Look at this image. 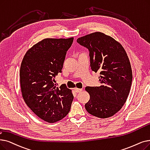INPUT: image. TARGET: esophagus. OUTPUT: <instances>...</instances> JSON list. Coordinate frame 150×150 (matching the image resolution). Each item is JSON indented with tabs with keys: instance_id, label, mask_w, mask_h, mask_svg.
<instances>
[{
	"instance_id": "obj_1",
	"label": "esophagus",
	"mask_w": 150,
	"mask_h": 150,
	"mask_svg": "<svg viewBox=\"0 0 150 150\" xmlns=\"http://www.w3.org/2000/svg\"><path fill=\"white\" fill-rule=\"evenodd\" d=\"M82 90H83L82 89H79V88H75V91L76 93H80L81 91H82Z\"/></svg>"
}]
</instances>
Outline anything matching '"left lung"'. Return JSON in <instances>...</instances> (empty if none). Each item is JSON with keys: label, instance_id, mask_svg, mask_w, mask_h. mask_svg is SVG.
I'll return each mask as SVG.
<instances>
[{"label": "left lung", "instance_id": "1", "mask_svg": "<svg viewBox=\"0 0 150 150\" xmlns=\"http://www.w3.org/2000/svg\"><path fill=\"white\" fill-rule=\"evenodd\" d=\"M76 42L89 50L91 70L100 72L101 85L85 88L90 95L85 108L94 116L109 118L121 110L131 89L132 72L126 52L119 42L100 32Z\"/></svg>", "mask_w": 150, "mask_h": 150}]
</instances>
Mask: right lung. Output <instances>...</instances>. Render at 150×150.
<instances>
[{"mask_svg":"<svg viewBox=\"0 0 150 150\" xmlns=\"http://www.w3.org/2000/svg\"><path fill=\"white\" fill-rule=\"evenodd\" d=\"M73 41V37L45 38L26 52L21 62L19 75L24 100L37 116L48 122L64 118L74 99L66 85L58 88L54 83Z\"/></svg>","mask_w":150,"mask_h":150,"instance_id":"obj_1","label":"right lung"}]
</instances>
